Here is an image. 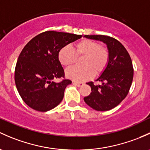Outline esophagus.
I'll return each instance as SVG.
<instances>
[{
    "label": "esophagus",
    "mask_w": 150,
    "mask_h": 150,
    "mask_svg": "<svg viewBox=\"0 0 150 150\" xmlns=\"http://www.w3.org/2000/svg\"><path fill=\"white\" fill-rule=\"evenodd\" d=\"M72 83H73V85H75V86H78V87H80V86H83V85H84V83H81V82H72Z\"/></svg>",
    "instance_id": "obj_1"
}]
</instances>
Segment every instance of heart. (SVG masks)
Listing matches in <instances>:
<instances>
[{"label":"heart","mask_w":150,"mask_h":150,"mask_svg":"<svg viewBox=\"0 0 150 150\" xmlns=\"http://www.w3.org/2000/svg\"><path fill=\"white\" fill-rule=\"evenodd\" d=\"M75 51L69 46H64L59 51L58 59L63 66L70 67L77 57H83L80 64L66 71V76L75 81H83L91 78L93 74L99 75L106 68L109 61L108 49L100 46L98 42L91 39H83L75 45Z\"/></svg>","instance_id":"heart-1"}]
</instances>
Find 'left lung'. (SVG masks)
Instances as JSON below:
<instances>
[{"label":"left lung","instance_id":"8db88e82","mask_svg":"<svg viewBox=\"0 0 150 150\" xmlns=\"http://www.w3.org/2000/svg\"><path fill=\"white\" fill-rule=\"evenodd\" d=\"M84 37L101 41L107 45L109 52L108 65L96 80L100 84L88 83L91 93L84 98V100L96 111H109L117 106L128 94L134 76L132 59L125 47L114 38L104 35Z\"/></svg>","mask_w":150,"mask_h":150}]
</instances>
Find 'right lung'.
I'll list each match as a JSON object with an SVG mask.
<instances>
[{
    "mask_svg": "<svg viewBox=\"0 0 150 150\" xmlns=\"http://www.w3.org/2000/svg\"><path fill=\"white\" fill-rule=\"evenodd\" d=\"M82 35L48 31L38 34L23 47L15 68V83L21 98L30 108L46 112L62 101L67 86L64 69L58 59L60 49Z\"/></svg>",
    "mask_w": 150,
    "mask_h": 150,
    "instance_id": "right-lung-1",
    "label": "right lung"
}]
</instances>
